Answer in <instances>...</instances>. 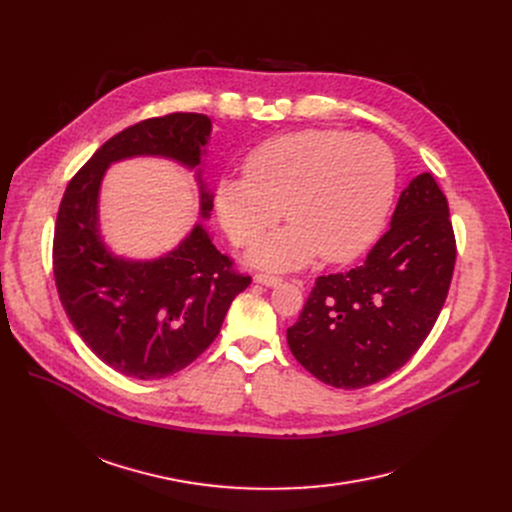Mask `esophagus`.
<instances>
[{
    "mask_svg": "<svg viewBox=\"0 0 512 512\" xmlns=\"http://www.w3.org/2000/svg\"><path fill=\"white\" fill-rule=\"evenodd\" d=\"M257 284H263V286H278L280 282H282V278L280 276H276V274H265V272H261V274H255V278H253Z\"/></svg>",
    "mask_w": 512,
    "mask_h": 512,
    "instance_id": "1",
    "label": "esophagus"
}]
</instances>
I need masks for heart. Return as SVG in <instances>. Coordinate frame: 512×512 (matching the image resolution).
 <instances>
[{"label": "heart", "instance_id": "heart-1", "mask_svg": "<svg viewBox=\"0 0 512 512\" xmlns=\"http://www.w3.org/2000/svg\"><path fill=\"white\" fill-rule=\"evenodd\" d=\"M245 178H224L215 209L236 247H249L282 215L290 228L263 240L253 259L299 267L317 253L342 263L384 226L396 188L394 155L371 134L301 130L265 141L245 159Z\"/></svg>", "mask_w": 512, "mask_h": 512}]
</instances>
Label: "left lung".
Listing matches in <instances>:
<instances>
[{"mask_svg": "<svg viewBox=\"0 0 512 512\" xmlns=\"http://www.w3.org/2000/svg\"><path fill=\"white\" fill-rule=\"evenodd\" d=\"M456 240L432 174L400 193L388 232L355 270L319 276L286 330L290 351L319 382L359 390L405 365L448 297Z\"/></svg>", "mask_w": 512, "mask_h": 512, "instance_id": "left-lung-1", "label": "left lung"}]
</instances>
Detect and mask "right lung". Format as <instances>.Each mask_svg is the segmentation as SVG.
<instances>
[{"label": "right lung", "mask_w": 512, "mask_h": 512, "mask_svg": "<svg viewBox=\"0 0 512 512\" xmlns=\"http://www.w3.org/2000/svg\"><path fill=\"white\" fill-rule=\"evenodd\" d=\"M209 132L207 116L188 112L128 126L72 176L60 203L53 278L62 307L91 351L134 380H161L205 353L251 276L236 272L234 261L213 247L201 224L166 257H114L97 224L101 178L114 161L134 155H161L195 168ZM211 207V195L201 184L205 218Z\"/></svg>", "instance_id": "obj_1"}]
</instances>
